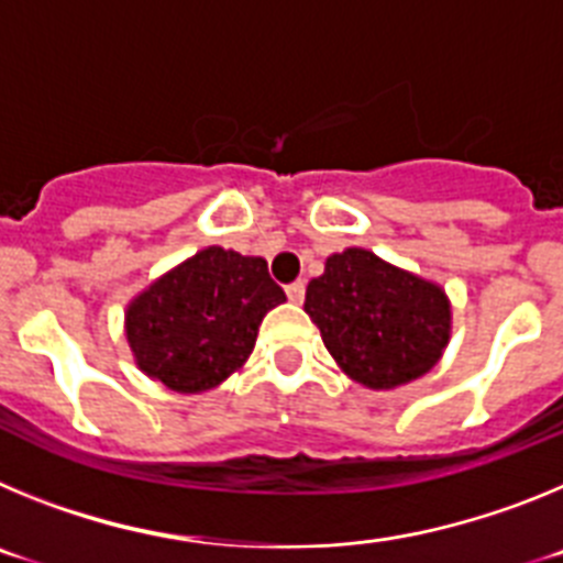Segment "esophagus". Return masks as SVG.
Masks as SVG:
<instances>
[{
	"instance_id": "1",
	"label": "esophagus",
	"mask_w": 563,
	"mask_h": 563,
	"mask_svg": "<svg viewBox=\"0 0 563 563\" xmlns=\"http://www.w3.org/2000/svg\"><path fill=\"white\" fill-rule=\"evenodd\" d=\"M287 298H290L292 305H301V301H305V282H292V285H287Z\"/></svg>"
}]
</instances>
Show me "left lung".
I'll return each mask as SVG.
<instances>
[{
  "mask_svg": "<svg viewBox=\"0 0 563 563\" xmlns=\"http://www.w3.org/2000/svg\"><path fill=\"white\" fill-rule=\"evenodd\" d=\"M305 312L338 369L363 389L389 391L440 363L451 341L449 292L366 247L327 256L307 285Z\"/></svg>",
  "mask_w": 563,
  "mask_h": 563,
  "instance_id": "8db88e82",
  "label": "left lung"
}]
</instances>
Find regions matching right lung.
I'll list each match as a JSON object with an SVG mask.
<instances>
[{"label": "right lung", "instance_id": "add662e5", "mask_svg": "<svg viewBox=\"0 0 563 563\" xmlns=\"http://www.w3.org/2000/svg\"><path fill=\"white\" fill-rule=\"evenodd\" d=\"M282 301L287 296L265 258L211 245L129 301L123 335L143 375L200 395L245 366L262 318Z\"/></svg>", "mask_w": 563, "mask_h": 563}]
</instances>
